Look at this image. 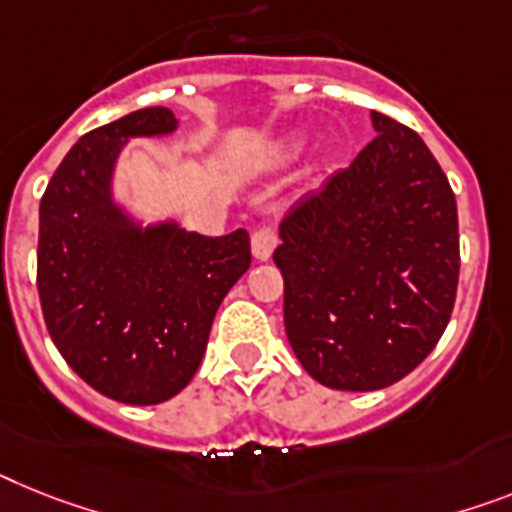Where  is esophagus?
I'll use <instances>...</instances> for the list:
<instances>
[{"mask_svg": "<svg viewBox=\"0 0 512 512\" xmlns=\"http://www.w3.org/2000/svg\"><path fill=\"white\" fill-rule=\"evenodd\" d=\"M249 244H252V257L260 260V263H265V260H270V255H273V249H276V231L270 229V226H263V229H257L255 234H252Z\"/></svg>", "mask_w": 512, "mask_h": 512, "instance_id": "34e87169", "label": "esophagus"}]
</instances>
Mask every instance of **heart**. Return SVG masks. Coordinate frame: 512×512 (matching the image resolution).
I'll return each mask as SVG.
<instances>
[{
	"instance_id": "b5f03b06",
	"label": "heart",
	"mask_w": 512,
	"mask_h": 512,
	"mask_svg": "<svg viewBox=\"0 0 512 512\" xmlns=\"http://www.w3.org/2000/svg\"><path fill=\"white\" fill-rule=\"evenodd\" d=\"M296 150H299V137H291V140H286L283 145H278L276 153L268 158V163H270V166H276V163L291 161V158L296 156Z\"/></svg>"
}]
</instances>
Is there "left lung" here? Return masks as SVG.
I'll return each mask as SVG.
<instances>
[{
  "label": "left lung",
  "mask_w": 512,
  "mask_h": 512,
  "mask_svg": "<svg viewBox=\"0 0 512 512\" xmlns=\"http://www.w3.org/2000/svg\"><path fill=\"white\" fill-rule=\"evenodd\" d=\"M375 140L281 221L283 322L307 375L333 390L388 388L448 328L458 208L414 130L372 111Z\"/></svg>",
  "instance_id": "1"
}]
</instances>
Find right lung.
<instances>
[{
    "instance_id": "1",
    "label": "right lung",
    "mask_w": 512,
    "mask_h": 512,
    "mask_svg": "<svg viewBox=\"0 0 512 512\" xmlns=\"http://www.w3.org/2000/svg\"><path fill=\"white\" fill-rule=\"evenodd\" d=\"M169 109H137L72 145L38 210V296L64 362L90 388L132 406L182 393L210 325L249 270V236L187 231L176 218L145 223L114 192L135 137L174 135Z\"/></svg>"
}]
</instances>
